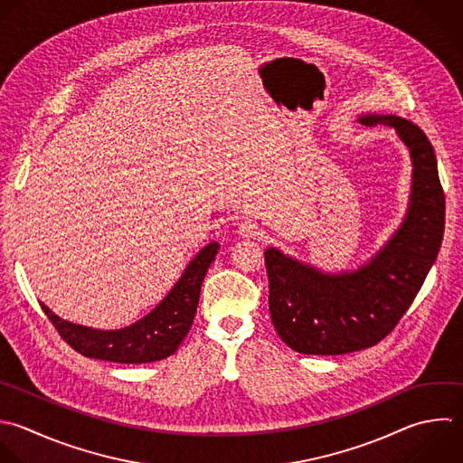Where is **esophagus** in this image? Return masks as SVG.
<instances>
[{
    "label": "esophagus",
    "instance_id": "34e87169",
    "mask_svg": "<svg viewBox=\"0 0 463 463\" xmlns=\"http://www.w3.org/2000/svg\"><path fill=\"white\" fill-rule=\"evenodd\" d=\"M237 232H239V235H241V237H244V239H253V237H259V235L262 233L260 224H259L257 221H253V219H246V221H242V222L239 224Z\"/></svg>",
    "mask_w": 463,
    "mask_h": 463
}]
</instances>
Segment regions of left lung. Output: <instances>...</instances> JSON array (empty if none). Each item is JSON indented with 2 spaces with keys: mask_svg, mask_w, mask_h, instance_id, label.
<instances>
[{
  "mask_svg": "<svg viewBox=\"0 0 463 463\" xmlns=\"http://www.w3.org/2000/svg\"><path fill=\"white\" fill-rule=\"evenodd\" d=\"M365 127L394 130L411 157V194L398 230L356 269L324 271L269 246V315L302 354H344L380 342L398 324L432 268L445 228V197L425 134L398 116L364 114Z\"/></svg>",
  "mask_w": 463,
  "mask_h": 463,
  "instance_id": "obj_1",
  "label": "left lung"
}]
</instances>
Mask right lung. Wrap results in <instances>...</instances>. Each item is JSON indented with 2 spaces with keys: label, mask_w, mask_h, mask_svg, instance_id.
I'll use <instances>...</instances> for the list:
<instances>
[{
  "label": "right lung",
  "mask_w": 463,
  "mask_h": 463,
  "mask_svg": "<svg viewBox=\"0 0 463 463\" xmlns=\"http://www.w3.org/2000/svg\"><path fill=\"white\" fill-rule=\"evenodd\" d=\"M217 251V241L201 248L168 295L143 318L119 329H98L74 324L58 317L43 302L40 304L63 340L89 358L118 364L163 360L174 354L188 335L197 313L203 280Z\"/></svg>",
  "instance_id": "obj_1"
}]
</instances>
